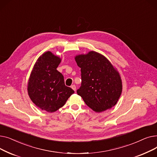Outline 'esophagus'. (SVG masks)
<instances>
[{"label":"esophagus","instance_id":"1","mask_svg":"<svg viewBox=\"0 0 157 157\" xmlns=\"http://www.w3.org/2000/svg\"><path fill=\"white\" fill-rule=\"evenodd\" d=\"M71 88L74 90V91H76V85H72L71 86Z\"/></svg>","mask_w":157,"mask_h":157}]
</instances>
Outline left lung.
<instances>
[{
    "instance_id": "left-lung-1",
    "label": "left lung",
    "mask_w": 157,
    "mask_h": 157,
    "mask_svg": "<svg viewBox=\"0 0 157 157\" xmlns=\"http://www.w3.org/2000/svg\"><path fill=\"white\" fill-rule=\"evenodd\" d=\"M75 60L81 72V85L77 94L85 104L97 113L116 105L122 92V82L111 63L94 51L77 55Z\"/></svg>"
}]
</instances>
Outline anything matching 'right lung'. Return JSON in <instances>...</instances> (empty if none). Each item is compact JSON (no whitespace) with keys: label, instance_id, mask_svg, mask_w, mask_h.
Masks as SVG:
<instances>
[{"label":"right lung","instance_id":"obj_1","mask_svg":"<svg viewBox=\"0 0 157 157\" xmlns=\"http://www.w3.org/2000/svg\"><path fill=\"white\" fill-rule=\"evenodd\" d=\"M61 59L46 52L39 57L28 82V94L40 109L49 113L57 111L65 104L74 90L65 85L62 74L56 70Z\"/></svg>","mask_w":157,"mask_h":157}]
</instances>
